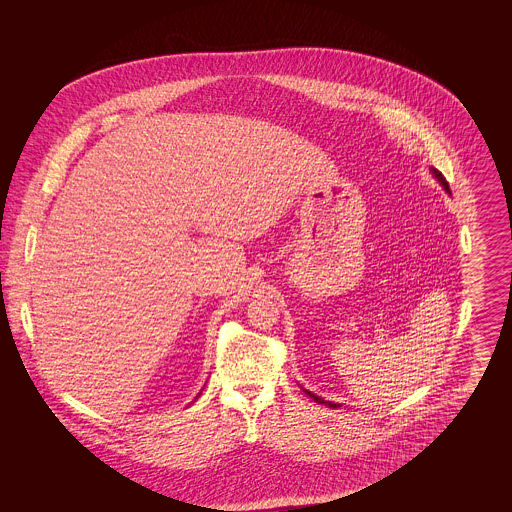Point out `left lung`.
Returning <instances> with one entry per match:
<instances>
[{
    "label": "left lung",
    "instance_id": "left-lung-1",
    "mask_svg": "<svg viewBox=\"0 0 512 512\" xmlns=\"http://www.w3.org/2000/svg\"><path fill=\"white\" fill-rule=\"evenodd\" d=\"M432 171V174L436 176L439 180V184L445 188V192H449V184H447V180L443 178V174L438 171V169H430ZM305 393L309 395V397H313L315 401H317L318 405H328V407H332V409H338V407H341L340 403H332V401H324L322 397H318V395H315V393H311V391L305 390Z\"/></svg>",
    "mask_w": 512,
    "mask_h": 512
}]
</instances>
